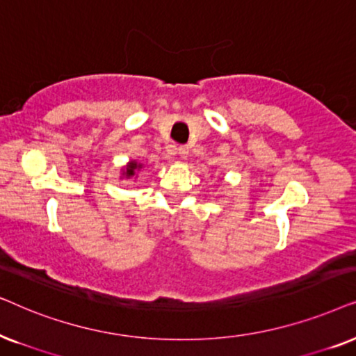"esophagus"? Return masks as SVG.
I'll return each instance as SVG.
<instances>
[{
	"instance_id": "esophagus-1",
	"label": "esophagus",
	"mask_w": 356,
	"mask_h": 356,
	"mask_svg": "<svg viewBox=\"0 0 356 356\" xmlns=\"http://www.w3.org/2000/svg\"><path fill=\"white\" fill-rule=\"evenodd\" d=\"M177 153H179V156H181L182 159H186L187 156H188V146H179Z\"/></svg>"
}]
</instances>
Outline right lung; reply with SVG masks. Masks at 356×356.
Returning <instances> with one entry per match:
<instances>
[{
	"label": "right lung",
	"mask_w": 356,
	"mask_h": 356,
	"mask_svg": "<svg viewBox=\"0 0 356 356\" xmlns=\"http://www.w3.org/2000/svg\"><path fill=\"white\" fill-rule=\"evenodd\" d=\"M140 169H141V164L136 163V161H130V163L122 169V175L123 177L130 179V177H134V175H136V170H140Z\"/></svg>",
	"instance_id": "obj_1"
}]
</instances>
